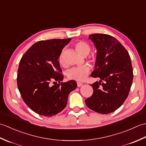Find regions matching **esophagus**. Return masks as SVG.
<instances>
[{
  "label": "esophagus",
  "mask_w": 146,
  "mask_h": 146,
  "mask_svg": "<svg viewBox=\"0 0 146 146\" xmlns=\"http://www.w3.org/2000/svg\"><path fill=\"white\" fill-rule=\"evenodd\" d=\"M83 85V83L81 82H77V86H78V87H80V86H82Z\"/></svg>",
  "instance_id": "1"
}]
</instances>
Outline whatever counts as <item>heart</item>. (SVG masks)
<instances>
[{
    "instance_id": "heart-1",
    "label": "heart",
    "mask_w": 146,
    "mask_h": 146,
    "mask_svg": "<svg viewBox=\"0 0 146 146\" xmlns=\"http://www.w3.org/2000/svg\"><path fill=\"white\" fill-rule=\"evenodd\" d=\"M75 49L83 56H86L88 55L91 51V46L88 42L85 41H80L76 42L75 44ZM92 60H94L93 58ZM59 62L62 66H64V62L63 58V52L59 57ZM90 72V68L86 65H83L82 66L75 67L71 68L68 70L67 73V77L68 79L75 80L78 82H83L86 78Z\"/></svg>"
}]
</instances>
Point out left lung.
I'll use <instances>...</instances> for the list:
<instances>
[{"label": "left lung", "instance_id": "8db88e82", "mask_svg": "<svg viewBox=\"0 0 146 146\" xmlns=\"http://www.w3.org/2000/svg\"><path fill=\"white\" fill-rule=\"evenodd\" d=\"M89 39L97 53L91 75L100 78L91 85L94 93L86 99L88 108L96 112H113L127 98L133 80L131 60L127 51L117 39L104 34H94Z\"/></svg>", "mask_w": 146, "mask_h": 146}]
</instances>
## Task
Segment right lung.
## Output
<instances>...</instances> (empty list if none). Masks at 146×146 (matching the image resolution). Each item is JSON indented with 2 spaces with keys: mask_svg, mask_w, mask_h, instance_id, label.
I'll return each instance as SVG.
<instances>
[{
  "mask_svg": "<svg viewBox=\"0 0 146 146\" xmlns=\"http://www.w3.org/2000/svg\"><path fill=\"white\" fill-rule=\"evenodd\" d=\"M71 39L37 42L19 62L17 82L21 97L31 109L41 115L51 117L61 111L70 93L77 87L74 80L61 82L63 76L58 59Z\"/></svg>",
  "mask_w": 146,
  "mask_h": 146,
  "instance_id": "obj_1",
  "label": "right lung"
}]
</instances>
